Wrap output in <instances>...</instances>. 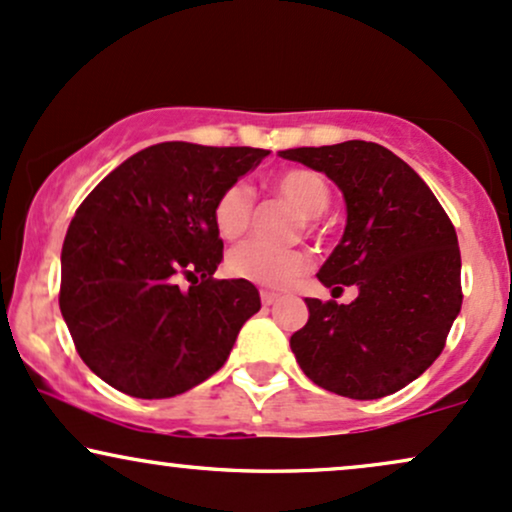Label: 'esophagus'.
<instances>
[{
    "mask_svg": "<svg viewBox=\"0 0 512 512\" xmlns=\"http://www.w3.org/2000/svg\"><path fill=\"white\" fill-rule=\"evenodd\" d=\"M260 298H262V305H274L276 300L281 298V295H279V293H274V291H262V293H260Z\"/></svg>",
    "mask_w": 512,
    "mask_h": 512,
    "instance_id": "34e87169",
    "label": "esophagus"
}]
</instances>
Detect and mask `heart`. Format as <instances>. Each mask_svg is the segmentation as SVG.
I'll return each mask as SVG.
<instances>
[{
	"mask_svg": "<svg viewBox=\"0 0 512 512\" xmlns=\"http://www.w3.org/2000/svg\"><path fill=\"white\" fill-rule=\"evenodd\" d=\"M272 190L303 214L305 229H315V217L331 202V188L322 174L312 169H288L274 178ZM255 214V193L248 183L238 181L221 190L212 207L214 229L224 240H238L250 231ZM310 257L303 250L264 248L260 243H243L226 257V269L236 279L267 288L291 286L305 274Z\"/></svg>",
	"mask_w": 512,
	"mask_h": 512,
	"instance_id": "b5f03b06",
	"label": "heart"
}]
</instances>
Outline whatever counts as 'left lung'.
<instances>
[{"label":"left lung","instance_id":"obj_1","mask_svg":"<svg viewBox=\"0 0 512 512\" xmlns=\"http://www.w3.org/2000/svg\"><path fill=\"white\" fill-rule=\"evenodd\" d=\"M281 157L343 190L346 233L317 276L334 293L360 288L350 305L305 300L310 319L291 336L295 360L338 396L396 393L441 355L463 305L453 221L427 183L377 143L295 147Z\"/></svg>","mask_w":512,"mask_h":512}]
</instances>
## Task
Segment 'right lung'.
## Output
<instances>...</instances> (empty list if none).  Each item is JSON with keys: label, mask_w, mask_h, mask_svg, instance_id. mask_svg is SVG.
<instances>
[{"label": "right lung", "mask_w": 512, "mask_h": 512, "mask_svg": "<svg viewBox=\"0 0 512 512\" xmlns=\"http://www.w3.org/2000/svg\"><path fill=\"white\" fill-rule=\"evenodd\" d=\"M267 155L159 143L80 202L61 248L59 307L80 360L116 391L186 393L224 365L240 326L260 310L250 281L214 279L224 240L212 207Z\"/></svg>", "instance_id": "obj_1"}]
</instances>
